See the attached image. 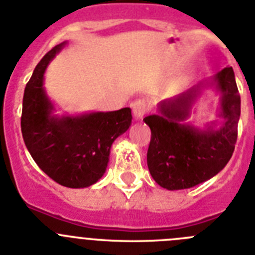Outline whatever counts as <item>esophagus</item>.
Listing matches in <instances>:
<instances>
[{"mask_svg":"<svg viewBox=\"0 0 255 255\" xmlns=\"http://www.w3.org/2000/svg\"><path fill=\"white\" fill-rule=\"evenodd\" d=\"M146 103L143 100H137L134 101L133 105H132V112H133L134 119L140 121V119L143 118V115L146 114Z\"/></svg>","mask_w":255,"mask_h":255,"instance_id":"esophagus-1","label":"esophagus"}]
</instances>
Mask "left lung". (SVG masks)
<instances>
[{"label": "left lung", "instance_id": "obj_1", "mask_svg": "<svg viewBox=\"0 0 255 255\" xmlns=\"http://www.w3.org/2000/svg\"><path fill=\"white\" fill-rule=\"evenodd\" d=\"M221 94L215 121L203 128L187 119L205 88ZM240 95L231 66L200 82L183 94L158 104V113L143 118L151 129L147 167L154 181L163 189L183 190L210 180L231 159L238 140Z\"/></svg>", "mask_w": 255, "mask_h": 255}]
</instances>
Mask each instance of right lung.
Segmentation results:
<instances>
[{
	"label": "right lung",
	"mask_w": 255,
	"mask_h": 255,
	"mask_svg": "<svg viewBox=\"0 0 255 255\" xmlns=\"http://www.w3.org/2000/svg\"><path fill=\"white\" fill-rule=\"evenodd\" d=\"M66 42L37 64L23 97L21 133L32 158L48 177L70 189L94 185L105 173L112 145L132 123L129 108L77 115L55 114L45 73Z\"/></svg>",
	"instance_id": "add662e5"
}]
</instances>
